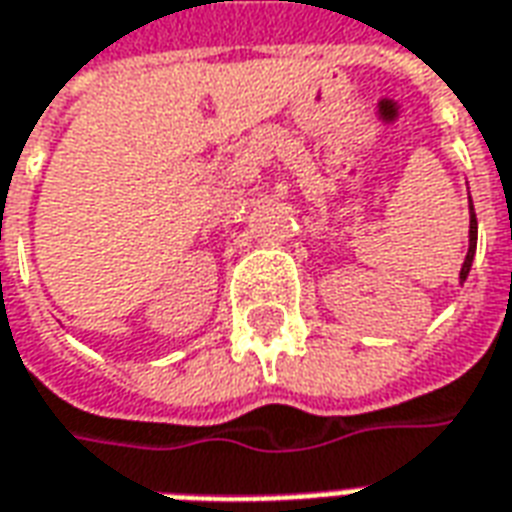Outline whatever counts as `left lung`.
Wrapping results in <instances>:
<instances>
[{"label": "left lung", "mask_w": 512, "mask_h": 512, "mask_svg": "<svg viewBox=\"0 0 512 512\" xmlns=\"http://www.w3.org/2000/svg\"><path fill=\"white\" fill-rule=\"evenodd\" d=\"M469 213H472V216H469V252H466V260H463V266H461V282L469 277V268H472V260H474V249H477V216H474V205H469Z\"/></svg>", "instance_id": "left-lung-1"}]
</instances>
